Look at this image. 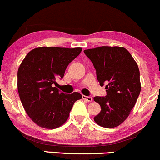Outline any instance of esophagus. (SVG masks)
Returning <instances> with one entry per match:
<instances>
[{"instance_id":"esophagus-1","label":"esophagus","mask_w":160,"mask_h":160,"mask_svg":"<svg viewBox=\"0 0 160 160\" xmlns=\"http://www.w3.org/2000/svg\"><path fill=\"white\" fill-rule=\"evenodd\" d=\"M83 100H85L87 102H92L93 101V98H92L91 97H87V96H83Z\"/></svg>"}]
</instances>
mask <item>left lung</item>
Wrapping results in <instances>:
<instances>
[{
	"label": "left lung",
	"instance_id": "8db88e82",
	"mask_svg": "<svg viewBox=\"0 0 160 160\" xmlns=\"http://www.w3.org/2000/svg\"><path fill=\"white\" fill-rule=\"evenodd\" d=\"M83 52L93 63L100 86L107 84V96L93 98L101 107L94 121L102 127H117L128 117L140 93L137 63L121 47L103 46Z\"/></svg>",
	"mask_w": 160,
	"mask_h": 160
}]
</instances>
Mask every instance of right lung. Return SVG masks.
<instances>
[{
	"label": "right lung",
	"instance_id": "right-lung-1",
	"mask_svg": "<svg viewBox=\"0 0 160 160\" xmlns=\"http://www.w3.org/2000/svg\"><path fill=\"white\" fill-rule=\"evenodd\" d=\"M81 50L80 48L41 47L31 50L20 65V99L28 115L39 127L52 129L63 125L73 103L82 98L77 92L66 94L53 87Z\"/></svg>",
	"mask_w": 160,
	"mask_h": 160
}]
</instances>
